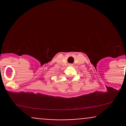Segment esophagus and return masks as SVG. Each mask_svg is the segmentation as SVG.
Instances as JSON below:
<instances>
[{
	"label": "esophagus",
	"mask_w": 126,
	"mask_h": 126,
	"mask_svg": "<svg viewBox=\"0 0 126 126\" xmlns=\"http://www.w3.org/2000/svg\"><path fill=\"white\" fill-rule=\"evenodd\" d=\"M69 66H73V64H69Z\"/></svg>",
	"instance_id": "esophagus-1"
}]
</instances>
